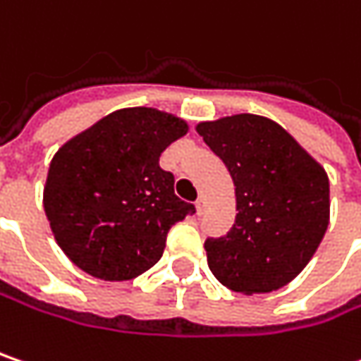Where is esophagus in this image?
Listing matches in <instances>:
<instances>
[{"instance_id":"34e87169","label":"esophagus","mask_w":361,"mask_h":361,"mask_svg":"<svg viewBox=\"0 0 361 361\" xmlns=\"http://www.w3.org/2000/svg\"><path fill=\"white\" fill-rule=\"evenodd\" d=\"M196 210H198V214H204V212H206V200H204L202 196L196 200Z\"/></svg>"}]
</instances>
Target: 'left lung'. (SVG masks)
Listing matches in <instances>:
<instances>
[{
    "mask_svg": "<svg viewBox=\"0 0 361 361\" xmlns=\"http://www.w3.org/2000/svg\"><path fill=\"white\" fill-rule=\"evenodd\" d=\"M235 183L237 216L204 243L214 278L235 292L286 286L312 259L331 214L325 167L278 122L235 114L196 124Z\"/></svg>",
    "mask_w": 361,
    "mask_h": 361,
    "instance_id": "1",
    "label": "left lung"
}]
</instances>
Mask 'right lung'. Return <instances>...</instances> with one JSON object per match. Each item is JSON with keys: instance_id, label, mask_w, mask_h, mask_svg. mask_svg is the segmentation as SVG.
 Returning <instances> with one entry per match:
<instances>
[{"instance_id": "1", "label": "right lung", "mask_w": 361, "mask_h": 361, "mask_svg": "<svg viewBox=\"0 0 361 361\" xmlns=\"http://www.w3.org/2000/svg\"><path fill=\"white\" fill-rule=\"evenodd\" d=\"M190 126L157 108H122L54 153L42 204L56 245L85 274L133 280L157 264L169 228L194 212L161 153Z\"/></svg>"}]
</instances>
